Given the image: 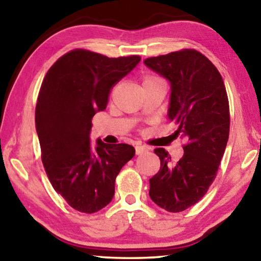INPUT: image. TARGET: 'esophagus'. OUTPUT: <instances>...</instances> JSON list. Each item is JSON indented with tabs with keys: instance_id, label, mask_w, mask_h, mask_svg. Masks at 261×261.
<instances>
[{
	"instance_id": "esophagus-1",
	"label": "esophagus",
	"mask_w": 261,
	"mask_h": 261,
	"mask_svg": "<svg viewBox=\"0 0 261 261\" xmlns=\"http://www.w3.org/2000/svg\"><path fill=\"white\" fill-rule=\"evenodd\" d=\"M147 151H148V147L145 146V145H141V144L136 145V153L137 154H141V153H145Z\"/></svg>"
}]
</instances>
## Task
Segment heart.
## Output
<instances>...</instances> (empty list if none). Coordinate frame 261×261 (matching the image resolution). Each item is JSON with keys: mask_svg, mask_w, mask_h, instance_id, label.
<instances>
[{"mask_svg": "<svg viewBox=\"0 0 261 261\" xmlns=\"http://www.w3.org/2000/svg\"><path fill=\"white\" fill-rule=\"evenodd\" d=\"M156 82H163V79L155 74H148V76H145L143 79V85L145 84H151V83H156Z\"/></svg>", "mask_w": 261, "mask_h": 261, "instance_id": "1", "label": "heart"}]
</instances>
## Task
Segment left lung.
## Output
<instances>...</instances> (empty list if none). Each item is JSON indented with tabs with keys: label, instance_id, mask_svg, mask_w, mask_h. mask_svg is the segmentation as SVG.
<instances>
[{
	"label": "left lung",
	"instance_id": "left-lung-1",
	"mask_svg": "<svg viewBox=\"0 0 261 261\" xmlns=\"http://www.w3.org/2000/svg\"><path fill=\"white\" fill-rule=\"evenodd\" d=\"M167 78L171 94L168 120L188 140L184 155L173 163L165 148H155L160 170L149 179V197L161 208L178 213L197 204L213 183L226 149L230 114L223 79L205 55L182 49L144 61Z\"/></svg>",
	"mask_w": 261,
	"mask_h": 261
}]
</instances>
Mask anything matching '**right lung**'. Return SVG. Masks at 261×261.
Here are the masks:
<instances>
[{"instance_id": "right-lung-1", "label": "right lung", "mask_w": 261, "mask_h": 261, "mask_svg": "<svg viewBox=\"0 0 261 261\" xmlns=\"http://www.w3.org/2000/svg\"><path fill=\"white\" fill-rule=\"evenodd\" d=\"M141 57H107L73 49L43 78L35 106L41 160L55 191L78 212L92 214L112 201L115 179L135 155L127 144L90 143L92 118L107 107L112 88Z\"/></svg>"}]
</instances>
